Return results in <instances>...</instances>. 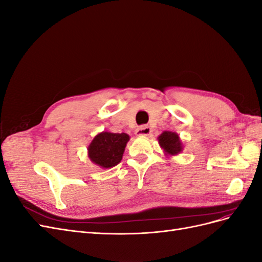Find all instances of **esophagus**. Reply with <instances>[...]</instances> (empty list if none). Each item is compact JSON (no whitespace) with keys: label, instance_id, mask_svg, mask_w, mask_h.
<instances>
[{"label":"esophagus","instance_id":"1","mask_svg":"<svg viewBox=\"0 0 262 262\" xmlns=\"http://www.w3.org/2000/svg\"><path fill=\"white\" fill-rule=\"evenodd\" d=\"M149 133H150V128L148 125H141L140 128H138L137 131H136L137 136H142V137L148 136Z\"/></svg>","mask_w":262,"mask_h":262}]
</instances>
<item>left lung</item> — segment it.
Here are the masks:
<instances>
[{"label": "left lung", "mask_w": 262, "mask_h": 262, "mask_svg": "<svg viewBox=\"0 0 262 262\" xmlns=\"http://www.w3.org/2000/svg\"><path fill=\"white\" fill-rule=\"evenodd\" d=\"M160 145L164 148V150L169 155H176L181 152V143L178 134L175 132L165 131L160 137H158Z\"/></svg>", "instance_id": "8db88e82"}]
</instances>
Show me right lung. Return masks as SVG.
Listing matches in <instances>:
<instances>
[{"mask_svg":"<svg viewBox=\"0 0 262 262\" xmlns=\"http://www.w3.org/2000/svg\"><path fill=\"white\" fill-rule=\"evenodd\" d=\"M129 136L125 133L102 132L94 138L89 146V156L91 161L102 168H110L119 164Z\"/></svg>","mask_w":262,"mask_h":262,"instance_id":"obj_1","label":"right lung"}]
</instances>
